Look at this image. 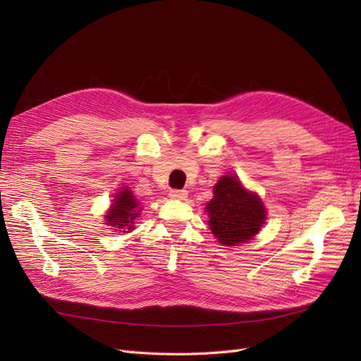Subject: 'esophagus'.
Instances as JSON below:
<instances>
[{
    "instance_id": "esophagus-1",
    "label": "esophagus",
    "mask_w": 361,
    "mask_h": 361,
    "mask_svg": "<svg viewBox=\"0 0 361 361\" xmlns=\"http://www.w3.org/2000/svg\"><path fill=\"white\" fill-rule=\"evenodd\" d=\"M170 197L174 200H185L188 197V191L185 190H171L170 191Z\"/></svg>"
}]
</instances>
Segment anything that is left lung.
Instances as JSON below:
<instances>
[{
    "instance_id": "8db88e82",
    "label": "left lung",
    "mask_w": 361,
    "mask_h": 361,
    "mask_svg": "<svg viewBox=\"0 0 361 361\" xmlns=\"http://www.w3.org/2000/svg\"><path fill=\"white\" fill-rule=\"evenodd\" d=\"M206 212L211 232L226 247L250 241L259 233L267 218L259 195L245 190L235 174H226L216 182Z\"/></svg>"
}]
</instances>
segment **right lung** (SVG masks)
I'll return each instance as SVG.
<instances>
[{
	"mask_svg": "<svg viewBox=\"0 0 361 361\" xmlns=\"http://www.w3.org/2000/svg\"><path fill=\"white\" fill-rule=\"evenodd\" d=\"M140 202L135 199L133 191L128 187H123L114 195L110 211L105 215V224L111 226L114 231H122L126 233L134 228V220L140 216Z\"/></svg>",
	"mask_w": 361,
	"mask_h": 361,
	"instance_id": "1",
	"label": "right lung"
}]
</instances>
